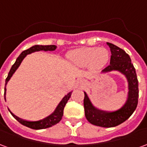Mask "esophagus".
<instances>
[{"mask_svg":"<svg viewBox=\"0 0 147 147\" xmlns=\"http://www.w3.org/2000/svg\"><path fill=\"white\" fill-rule=\"evenodd\" d=\"M81 81H82V80H81Z\"/></svg>","mask_w":147,"mask_h":147,"instance_id":"obj_1","label":"esophagus"}]
</instances>
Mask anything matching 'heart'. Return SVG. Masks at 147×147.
Returning a JSON list of instances; mask_svg holds the SVG:
<instances>
[{"instance_id": "heart-1", "label": "heart", "mask_w": 147, "mask_h": 147, "mask_svg": "<svg viewBox=\"0 0 147 147\" xmlns=\"http://www.w3.org/2000/svg\"><path fill=\"white\" fill-rule=\"evenodd\" d=\"M67 57L76 67L88 66L92 70H99L107 64L109 53L105 48L86 47L71 50L67 54Z\"/></svg>"}]
</instances>
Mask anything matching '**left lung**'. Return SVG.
I'll return each instance as SVG.
<instances>
[{
    "mask_svg": "<svg viewBox=\"0 0 147 147\" xmlns=\"http://www.w3.org/2000/svg\"><path fill=\"white\" fill-rule=\"evenodd\" d=\"M110 48V64L101 73L118 71L124 76L127 82V94L126 101L120 109L116 110H102L93 105V103L84 91L83 105L86 120L96 126L102 127H116L129 118L136 110L139 98V83L136 69L131 64L129 55L117 45L107 42Z\"/></svg>",
    "mask_w": 147,
    "mask_h": 147,
    "instance_id": "left-lung-1",
    "label": "left lung"
}]
</instances>
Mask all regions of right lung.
<instances>
[{
  "mask_svg": "<svg viewBox=\"0 0 147 147\" xmlns=\"http://www.w3.org/2000/svg\"><path fill=\"white\" fill-rule=\"evenodd\" d=\"M57 49V46L54 45H33L32 47H30L27 50H24L21 53V54L16 59V61L15 62V64L11 66V69L8 72V77L5 80V95H6V85L8 84V82L10 80V79L11 78V76H13V74L16 72V71L17 70L18 67H20V65L22 63V61H24V59L26 57L27 55L30 54L32 53H34V52H38V51H54L55 49ZM71 93L72 91H70L68 92L64 96V98H62L61 102H59V104L57 105V106L56 107L55 110L50 115H49L48 117L43 118L42 120H34V121H30V120H24L22 118H20L18 117L17 116H16L14 113H12L10 109H8L9 112L11 113V114L14 117L15 119L20 122V123H22L23 125L26 127H28L30 128H32V129H45V128H48V127H50L53 126L55 124H57V123H59L61 120L62 119V117H63V114H64V106L66 105V103L68 101V99L70 98L71 95Z\"/></svg>",
  "mask_w": 147,
  "mask_h": 147,
  "instance_id": "obj_1",
  "label": "right lung"
}]
</instances>
